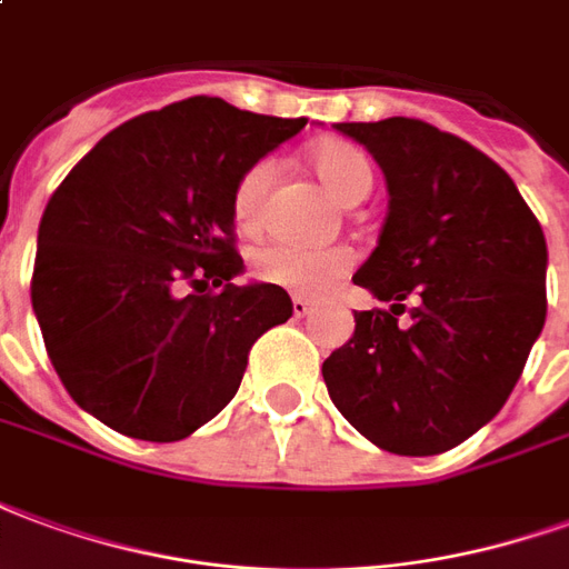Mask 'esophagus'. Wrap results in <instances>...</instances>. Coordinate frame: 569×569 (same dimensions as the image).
Segmentation results:
<instances>
[{
	"mask_svg": "<svg viewBox=\"0 0 569 569\" xmlns=\"http://www.w3.org/2000/svg\"><path fill=\"white\" fill-rule=\"evenodd\" d=\"M290 309H293V318H306V315L315 312V302L306 300V297H293V300H290Z\"/></svg>",
	"mask_w": 569,
	"mask_h": 569,
	"instance_id": "34e87169",
	"label": "esophagus"
}]
</instances>
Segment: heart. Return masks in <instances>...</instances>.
<instances>
[{"label":"heart","instance_id":"1","mask_svg":"<svg viewBox=\"0 0 569 569\" xmlns=\"http://www.w3.org/2000/svg\"><path fill=\"white\" fill-rule=\"evenodd\" d=\"M315 176L325 181L342 202H360L372 190V163L367 153L342 139H327L309 151ZM276 166L272 160H257L244 169L233 188V221L242 233H254L263 223L267 193ZM355 267V251L346 244L306 248L293 242H267L251 254V269L260 281L293 293H325Z\"/></svg>","mask_w":569,"mask_h":569}]
</instances>
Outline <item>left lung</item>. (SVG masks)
Listing matches in <instances>:
<instances>
[{
  "label": "left lung",
  "instance_id": "8db88e82",
  "mask_svg": "<svg viewBox=\"0 0 569 569\" xmlns=\"http://www.w3.org/2000/svg\"><path fill=\"white\" fill-rule=\"evenodd\" d=\"M336 130L388 181L355 284L391 306L355 312V336L321 367L327 391L379 449L449 451L503 409L546 325V236L512 178L458 136L416 118Z\"/></svg>",
  "mask_w": 569,
  "mask_h": 569
}]
</instances>
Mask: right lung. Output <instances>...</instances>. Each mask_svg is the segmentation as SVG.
<instances>
[{
	"label": "right lung",
	"mask_w": 569,
	"mask_h": 569,
	"mask_svg": "<svg viewBox=\"0 0 569 569\" xmlns=\"http://www.w3.org/2000/svg\"><path fill=\"white\" fill-rule=\"evenodd\" d=\"M302 127L181 99L102 136L53 190L32 309L66 391L102 425L190 437L233 400L257 339L293 315L284 288L233 284V188Z\"/></svg>",
	"instance_id": "add662e5"
}]
</instances>
